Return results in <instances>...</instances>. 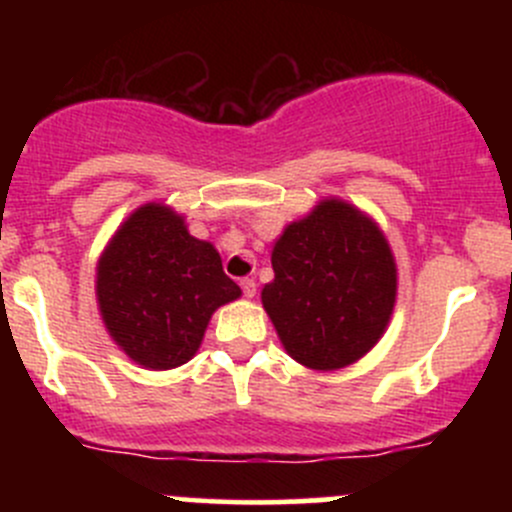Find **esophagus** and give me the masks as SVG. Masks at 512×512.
Returning <instances> with one entry per match:
<instances>
[{"label":"esophagus","mask_w":512,"mask_h":512,"mask_svg":"<svg viewBox=\"0 0 512 512\" xmlns=\"http://www.w3.org/2000/svg\"><path fill=\"white\" fill-rule=\"evenodd\" d=\"M240 287H242V294H245L247 299L255 297L257 285H255V280H252V277H242V280H240Z\"/></svg>","instance_id":"esophagus-1"}]
</instances>
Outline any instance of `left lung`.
Here are the masks:
<instances>
[{
  "instance_id": "8db88e82",
  "label": "left lung",
  "mask_w": 512,
  "mask_h": 512,
  "mask_svg": "<svg viewBox=\"0 0 512 512\" xmlns=\"http://www.w3.org/2000/svg\"><path fill=\"white\" fill-rule=\"evenodd\" d=\"M262 304L287 354L309 369L352 364L379 342L396 299L389 242L342 200H324L282 232Z\"/></svg>"
}]
</instances>
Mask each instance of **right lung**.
<instances>
[{"label":"right lung","mask_w":512,"mask_h":512,"mask_svg":"<svg viewBox=\"0 0 512 512\" xmlns=\"http://www.w3.org/2000/svg\"><path fill=\"white\" fill-rule=\"evenodd\" d=\"M103 322L133 361L148 369L185 364L220 304L240 297L210 242L183 218L148 203L123 223L98 262Z\"/></svg>","instance_id":"right-lung-1"}]
</instances>
